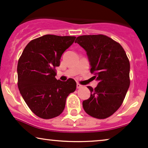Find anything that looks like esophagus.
I'll use <instances>...</instances> for the list:
<instances>
[{"instance_id": "obj_1", "label": "esophagus", "mask_w": 148, "mask_h": 148, "mask_svg": "<svg viewBox=\"0 0 148 148\" xmlns=\"http://www.w3.org/2000/svg\"><path fill=\"white\" fill-rule=\"evenodd\" d=\"M76 87H77V88H80L82 87V85H81V84L79 83H77L76 84Z\"/></svg>"}]
</instances>
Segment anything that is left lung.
<instances>
[{
	"mask_svg": "<svg viewBox=\"0 0 148 148\" xmlns=\"http://www.w3.org/2000/svg\"><path fill=\"white\" fill-rule=\"evenodd\" d=\"M75 42L86 51L90 72L99 82L82 106L90 116L104 119L121 107L130 85V63L123 47L103 34L83 35Z\"/></svg>",
	"mask_w": 148,
	"mask_h": 148,
	"instance_id": "8db88e82",
	"label": "left lung"
}]
</instances>
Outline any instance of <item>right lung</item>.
Returning <instances> with one entry per match:
<instances>
[{"instance_id":"1","label":"right lung","mask_w":148,"mask_h":148,"mask_svg":"<svg viewBox=\"0 0 148 148\" xmlns=\"http://www.w3.org/2000/svg\"><path fill=\"white\" fill-rule=\"evenodd\" d=\"M75 36L47 34L31 40L23 49L17 64V85L23 99L37 116L50 119L64 111L66 98L75 91L72 78H56V67Z\"/></svg>"}]
</instances>
